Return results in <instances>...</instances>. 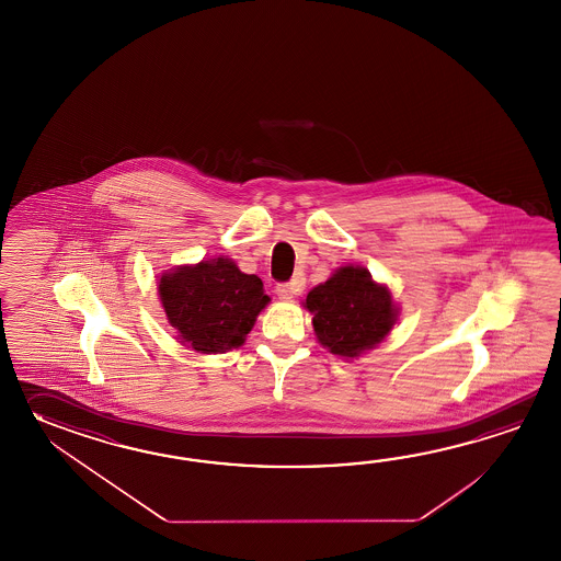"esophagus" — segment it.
Masks as SVG:
<instances>
[{
	"instance_id": "esophagus-1",
	"label": "esophagus",
	"mask_w": 561,
	"mask_h": 561,
	"mask_svg": "<svg viewBox=\"0 0 561 561\" xmlns=\"http://www.w3.org/2000/svg\"><path fill=\"white\" fill-rule=\"evenodd\" d=\"M302 286H305V280L297 276L293 283H286V285H276V295L278 298H283V300H293L295 295H298L300 290H302Z\"/></svg>"
}]
</instances>
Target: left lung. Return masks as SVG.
<instances>
[{"mask_svg": "<svg viewBox=\"0 0 561 561\" xmlns=\"http://www.w3.org/2000/svg\"><path fill=\"white\" fill-rule=\"evenodd\" d=\"M305 309L324 348L339 357L355 358L375 348L391 333L399 309L391 290L373 280L365 266H341L329 280L307 295Z\"/></svg>", "mask_w": 561, "mask_h": 561, "instance_id": "8db88e82", "label": "left lung"}]
</instances>
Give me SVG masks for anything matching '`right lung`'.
I'll use <instances>...</instances> for the list:
<instances>
[{
    "mask_svg": "<svg viewBox=\"0 0 561 561\" xmlns=\"http://www.w3.org/2000/svg\"><path fill=\"white\" fill-rule=\"evenodd\" d=\"M158 295L180 343L204 355L239 348L271 302L263 280L225 256L168 271Z\"/></svg>",
    "mask_w": 561,
    "mask_h": 561,
    "instance_id": "add662e5",
    "label": "right lung"
}]
</instances>
